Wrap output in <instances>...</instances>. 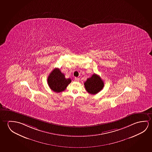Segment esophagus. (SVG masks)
Masks as SVG:
<instances>
[{
  "instance_id": "obj_1",
  "label": "esophagus",
  "mask_w": 152,
  "mask_h": 152,
  "mask_svg": "<svg viewBox=\"0 0 152 152\" xmlns=\"http://www.w3.org/2000/svg\"><path fill=\"white\" fill-rule=\"evenodd\" d=\"M75 80L76 82H79V81H80V78H78V77H75Z\"/></svg>"
}]
</instances>
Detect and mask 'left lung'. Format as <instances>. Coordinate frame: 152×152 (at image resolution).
Wrapping results in <instances>:
<instances>
[{
  "mask_svg": "<svg viewBox=\"0 0 152 152\" xmlns=\"http://www.w3.org/2000/svg\"><path fill=\"white\" fill-rule=\"evenodd\" d=\"M85 89L91 94H96L104 87V82L99 75L94 74L84 83Z\"/></svg>",
  "mask_w": 152,
  "mask_h": 152,
  "instance_id": "left-lung-1",
  "label": "left lung"
}]
</instances>
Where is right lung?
<instances>
[{
	"label": "right lung",
	"instance_id": "1",
	"mask_svg": "<svg viewBox=\"0 0 152 152\" xmlns=\"http://www.w3.org/2000/svg\"><path fill=\"white\" fill-rule=\"evenodd\" d=\"M71 82V79H66L65 75L58 68L53 70L48 77V85L53 91L56 93L64 91Z\"/></svg>",
	"mask_w": 152,
	"mask_h": 152
}]
</instances>
